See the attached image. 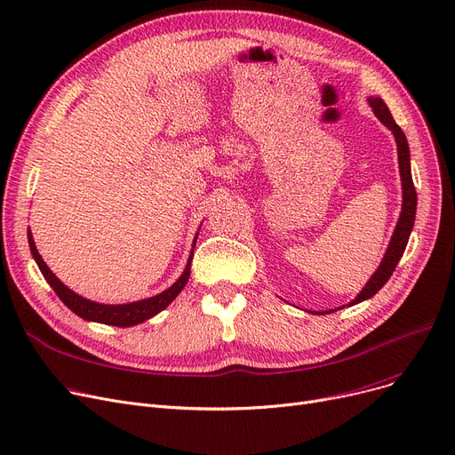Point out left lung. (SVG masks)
<instances>
[{
  "label": "left lung",
  "instance_id": "8db88e82",
  "mask_svg": "<svg viewBox=\"0 0 455 455\" xmlns=\"http://www.w3.org/2000/svg\"><path fill=\"white\" fill-rule=\"evenodd\" d=\"M369 105L372 107L376 117L395 134V140H396L398 167H400V179H402V212H400L396 228L393 232L389 247H387V251L384 254V259H381L379 267L371 276V280L365 283V288L360 291V295H357L348 306H354L357 302L367 300V299L374 297L381 288H384V283L391 278L395 267L398 266V261H400V258H402V254L405 251V245H408L410 234H411L413 223H415V213H417V191H415L413 179H411L408 140H405L403 131L396 125V122L393 119L387 105L384 103V100L369 98ZM341 307H345V306H341ZM331 312H336V309H328V312H323V314H331Z\"/></svg>",
  "mask_w": 455,
  "mask_h": 455
}]
</instances>
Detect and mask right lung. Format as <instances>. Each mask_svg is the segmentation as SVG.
<instances>
[{"instance_id": "add662e5", "label": "right lung", "mask_w": 455, "mask_h": 455, "mask_svg": "<svg viewBox=\"0 0 455 455\" xmlns=\"http://www.w3.org/2000/svg\"><path fill=\"white\" fill-rule=\"evenodd\" d=\"M28 240H29L31 254L38 264V269L42 271L44 278L47 280V283L52 285L53 291L57 293V297L71 309V312L79 315L81 319H86V321L103 323V324H110V326H122V328L134 326V324L148 321V319L155 317L156 314H160L164 307L170 306L177 299V295L184 290V285L188 283L189 269H191V258H194V251H191L189 259L186 264V269L180 275V278L172 285V288H167L165 291H162L155 297L129 302V304H100V302H92L88 299H83L81 295H77V293L71 291L69 288H66V285L52 273V269L45 266V261L38 254L31 230L28 232ZM196 240H197V235H196ZM196 240H194V245H196Z\"/></svg>"}]
</instances>
